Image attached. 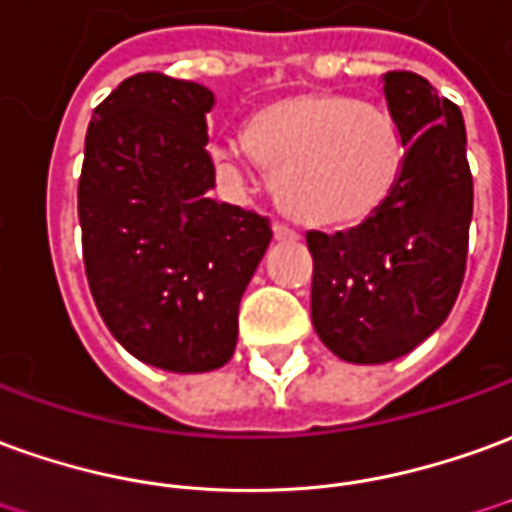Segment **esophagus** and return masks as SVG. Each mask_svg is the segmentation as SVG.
<instances>
[{"mask_svg":"<svg viewBox=\"0 0 512 512\" xmlns=\"http://www.w3.org/2000/svg\"><path fill=\"white\" fill-rule=\"evenodd\" d=\"M274 238H277V241H299V232L291 230L288 224L277 221V224H274Z\"/></svg>","mask_w":512,"mask_h":512,"instance_id":"obj_1","label":"esophagus"}]
</instances>
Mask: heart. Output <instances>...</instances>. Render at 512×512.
I'll return each instance as SVG.
<instances>
[{
	"mask_svg": "<svg viewBox=\"0 0 512 512\" xmlns=\"http://www.w3.org/2000/svg\"><path fill=\"white\" fill-rule=\"evenodd\" d=\"M244 146L277 171V199L293 219L318 230H349L380 210L402 177L405 144L391 110L335 91H299L257 107ZM213 160L230 169L241 146L216 144Z\"/></svg>",
	"mask_w": 512,
	"mask_h": 512,
	"instance_id": "1",
	"label": "heart"
}]
</instances>
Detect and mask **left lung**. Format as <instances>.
<instances>
[{
    "mask_svg": "<svg viewBox=\"0 0 512 512\" xmlns=\"http://www.w3.org/2000/svg\"><path fill=\"white\" fill-rule=\"evenodd\" d=\"M382 82L405 144L396 191L352 230L307 232L313 327L330 352L366 366L413 352L446 321L474 210L460 107L413 71H388Z\"/></svg>",
    "mask_w": 512,
    "mask_h": 512,
    "instance_id": "obj_1",
    "label": "left lung"
}]
</instances>
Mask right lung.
I'll list each match as a JSON object with an SVG mask.
<instances>
[{"instance_id":"add662e5","label":"right lung","mask_w":512,"mask_h":512,"mask_svg":"<svg viewBox=\"0 0 512 512\" xmlns=\"http://www.w3.org/2000/svg\"><path fill=\"white\" fill-rule=\"evenodd\" d=\"M213 91L132 74L94 110L77 213L85 277L113 338L149 366H224L238 305L271 241L266 216L216 202L207 155Z\"/></svg>"}]
</instances>
